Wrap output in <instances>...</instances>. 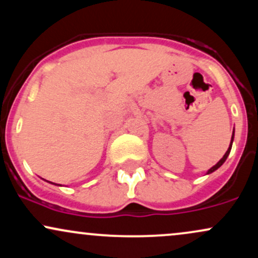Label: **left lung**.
I'll return each mask as SVG.
<instances>
[{"label": "left lung", "mask_w": 258, "mask_h": 258, "mask_svg": "<svg viewBox=\"0 0 258 258\" xmlns=\"http://www.w3.org/2000/svg\"><path fill=\"white\" fill-rule=\"evenodd\" d=\"M233 141H234V130H233V135H232V139H230V144H229V148H228V150L226 152V154H224L223 155V158H222L220 161L217 162V164L215 165V166H212L211 168H210L209 171H207L206 172V174H210V173H212V172H215L216 170H218V168H220L222 165L224 164V161H226L227 160V158H228V155H229V153H230V150H232V146H233Z\"/></svg>", "instance_id": "left-lung-1"}]
</instances>
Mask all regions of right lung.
<instances>
[{"label":"right lung","instance_id":"right-lung-1","mask_svg":"<svg viewBox=\"0 0 258 258\" xmlns=\"http://www.w3.org/2000/svg\"><path fill=\"white\" fill-rule=\"evenodd\" d=\"M47 182H48V180H47ZM52 183V182H51ZM52 184H54V183H52Z\"/></svg>","mask_w":258,"mask_h":258}]
</instances>
